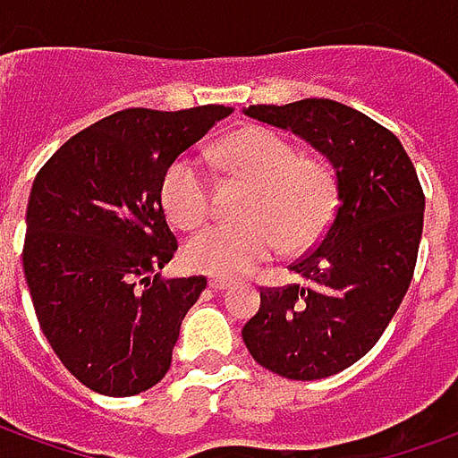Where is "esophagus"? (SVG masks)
<instances>
[{"label":"esophagus","instance_id":"esophagus-1","mask_svg":"<svg viewBox=\"0 0 458 458\" xmlns=\"http://www.w3.org/2000/svg\"><path fill=\"white\" fill-rule=\"evenodd\" d=\"M210 288L213 291H228V288H233V281L230 278H210Z\"/></svg>","mask_w":458,"mask_h":458}]
</instances>
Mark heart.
Wrapping results in <instances>:
<instances>
[{
    "label": "heart",
    "instance_id": "heart-1",
    "mask_svg": "<svg viewBox=\"0 0 458 458\" xmlns=\"http://www.w3.org/2000/svg\"><path fill=\"white\" fill-rule=\"evenodd\" d=\"M216 160L230 175L250 180L241 223L200 230L185 245L190 268L213 278H238L278 248L303 250L328 228L335 208L334 170L266 127H242L220 140ZM208 177L198 160L180 155L160 177V205L177 228H198L208 216Z\"/></svg>",
    "mask_w": 458,
    "mask_h": 458
}]
</instances>
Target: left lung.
I'll return each mask as SVG.
<instances>
[{"mask_svg":"<svg viewBox=\"0 0 458 458\" xmlns=\"http://www.w3.org/2000/svg\"><path fill=\"white\" fill-rule=\"evenodd\" d=\"M242 114L293 132L334 170V220L318 248L291 266L303 285L260 291L242 326L263 369L326 378L363 359L399 310L424 230V190L399 138L341 102L250 105Z\"/></svg>","mask_w":458,"mask_h":458,"instance_id":"obj_1","label":"left lung"}]
</instances>
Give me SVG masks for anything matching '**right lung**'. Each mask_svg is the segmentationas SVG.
I'll use <instances>...</instances> for the list:
<instances>
[{
  "instance_id": "obj_1",
  "label": "right lung",
  "mask_w": 458,
  "mask_h": 458,
  "mask_svg": "<svg viewBox=\"0 0 458 458\" xmlns=\"http://www.w3.org/2000/svg\"><path fill=\"white\" fill-rule=\"evenodd\" d=\"M233 107L123 110L77 132L37 173L24 278L52 351L105 396H135L170 369L203 276L160 281L177 241L160 177Z\"/></svg>"
}]
</instances>
